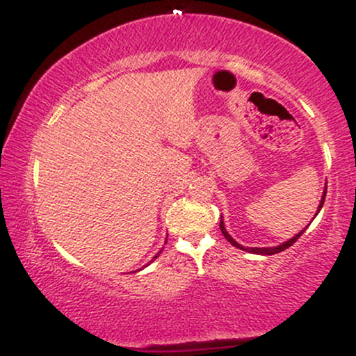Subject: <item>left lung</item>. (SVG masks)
<instances>
[{
    "label": "left lung",
    "instance_id": "obj_1",
    "mask_svg": "<svg viewBox=\"0 0 356 356\" xmlns=\"http://www.w3.org/2000/svg\"><path fill=\"white\" fill-rule=\"evenodd\" d=\"M325 195H326V192H323V199H321V202H320V207H318V212H320V209L323 207V202H325ZM219 227H220V232H222L224 234V238H226L227 241H229V243L232 244V246H236V248H239V249H243V251H248V252H252V254H276V252H281V251H284V249H288L289 246H293V244L296 243L298 239H300V236L303 234V231L300 232V234H296L295 238H291L289 241H286V243H283V244H280V246H276V248H244V246H241V244H238L236 243L234 239L231 238L229 236V232L226 231V227H224V222H222V218H220V222H219Z\"/></svg>",
    "mask_w": 356,
    "mask_h": 356
}]
</instances>
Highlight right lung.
I'll return each mask as SVG.
<instances>
[{"label": "right lung", "mask_w": 356, "mask_h": 356, "mask_svg": "<svg viewBox=\"0 0 356 356\" xmlns=\"http://www.w3.org/2000/svg\"><path fill=\"white\" fill-rule=\"evenodd\" d=\"M165 243H167V239H165ZM161 252H162V251H161ZM161 252H157V256H159V254H161ZM157 256H154V259H155V257H157Z\"/></svg>", "instance_id": "right-lung-1"}]
</instances>
